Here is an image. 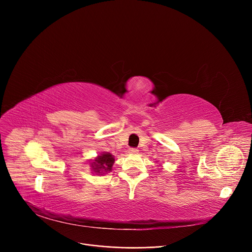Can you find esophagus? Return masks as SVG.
<instances>
[{
  "instance_id": "esophagus-1",
  "label": "esophagus",
  "mask_w": 252,
  "mask_h": 252,
  "mask_svg": "<svg viewBox=\"0 0 252 252\" xmlns=\"http://www.w3.org/2000/svg\"><path fill=\"white\" fill-rule=\"evenodd\" d=\"M138 152H139V150L136 149V148H129L128 149V153L129 154H137Z\"/></svg>"
}]
</instances>
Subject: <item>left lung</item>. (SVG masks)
<instances>
[{"label":"left lung","instance_id":"left-lung-1","mask_svg":"<svg viewBox=\"0 0 252 252\" xmlns=\"http://www.w3.org/2000/svg\"><path fill=\"white\" fill-rule=\"evenodd\" d=\"M159 165H160V166H161V164H159Z\"/></svg>","mask_w":252,"mask_h":252}]
</instances>
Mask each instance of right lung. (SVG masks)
<instances>
[{
  "mask_svg": "<svg viewBox=\"0 0 252 252\" xmlns=\"http://www.w3.org/2000/svg\"><path fill=\"white\" fill-rule=\"evenodd\" d=\"M115 159L114 156L109 152H101L94 159L90 160L92 173L94 175H106L112 170Z\"/></svg>",
  "mask_w": 252,
  "mask_h": 252,
  "instance_id": "right-lung-1",
  "label": "right lung"
}]
</instances>
